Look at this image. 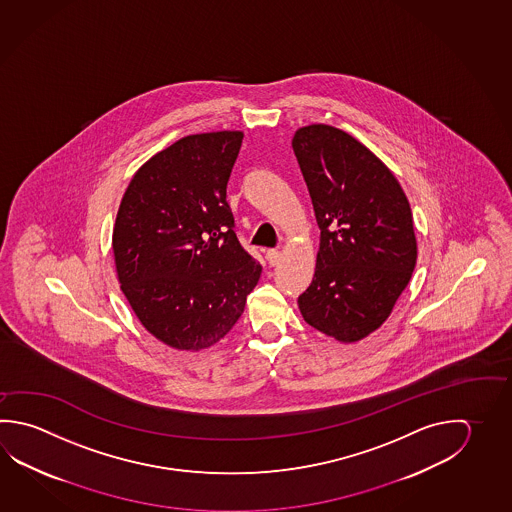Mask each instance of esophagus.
Wrapping results in <instances>:
<instances>
[{"instance_id": "esophagus-1", "label": "esophagus", "mask_w": 512, "mask_h": 512, "mask_svg": "<svg viewBox=\"0 0 512 512\" xmlns=\"http://www.w3.org/2000/svg\"><path fill=\"white\" fill-rule=\"evenodd\" d=\"M265 258L269 261V265H278L279 258H281V252L278 249H269V251L265 252Z\"/></svg>"}]
</instances>
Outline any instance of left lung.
I'll return each mask as SVG.
<instances>
[{"label":"left lung","instance_id":"1","mask_svg":"<svg viewBox=\"0 0 512 512\" xmlns=\"http://www.w3.org/2000/svg\"><path fill=\"white\" fill-rule=\"evenodd\" d=\"M292 148L321 231L299 310L319 332L355 343L388 319L415 269L408 198L370 149L334 126L299 128Z\"/></svg>","mask_w":512,"mask_h":512}]
</instances>
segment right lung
I'll list each match as a JSON object with an SVG mask.
<instances>
[{
    "label": "right lung",
    "mask_w": 512,
    "mask_h": 512,
    "mask_svg": "<svg viewBox=\"0 0 512 512\" xmlns=\"http://www.w3.org/2000/svg\"><path fill=\"white\" fill-rule=\"evenodd\" d=\"M242 131L187 135L133 175L113 229L121 289L162 343L198 352L240 319L261 265L225 200Z\"/></svg>",
    "instance_id": "right-lung-1"
}]
</instances>
